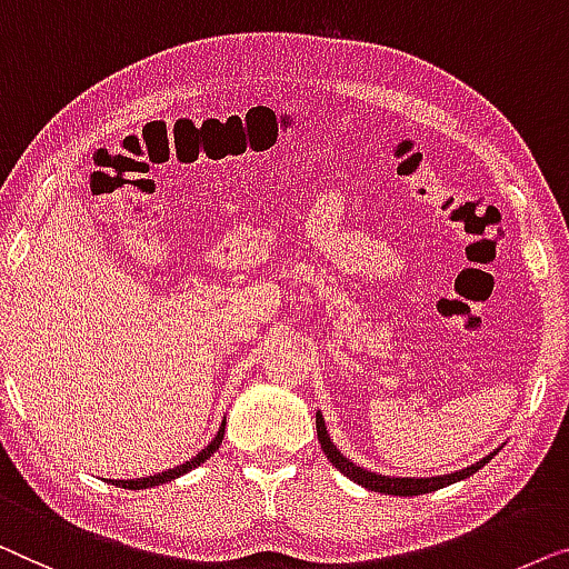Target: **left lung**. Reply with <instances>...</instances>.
I'll use <instances>...</instances> for the list:
<instances>
[{
  "label": "left lung",
  "instance_id": "8db88e82",
  "mask_svg": "<svg viewBox=\"0 0 569 569\" xmlns=\"http://www.w3.org/2000/svg\"><path fill=\"white\" fill-rule=\"evenodd\" d=\"M317 436H319V446H322V451L327 459L332 461V467L342 471V475L353 479V482H358L361 487H366V490H373V492H383V495H402V498H412V495H426V492H436L441 490V487L446 485H453L459 482V479H467L475 475L477 469H482L487 461L492 459L495 453L492 451L490 456H485L482 461L471 463V467L461 469V471H453V475H443V477H428V479H410V477H381L376 475V471H368L363 467H358V463H353L350 459H346L338 451V446H335L330 441V436H327V428H325V418L322 415L317 412Z\"/></svg>",
  "mask_w": 569,
  "mask_h": 569
}]
</instances>
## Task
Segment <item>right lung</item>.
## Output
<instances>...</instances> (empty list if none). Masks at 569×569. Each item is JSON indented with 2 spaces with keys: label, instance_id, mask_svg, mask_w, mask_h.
I'll use <instances>...</instances> for the list:
<instances>
[{
  "label": "right lung",
  "instance_id": "1",
  "mask_svg": "<svg viewBox=\"0 0 569 569\" xmlns=\"http://www.w3.org/2000/svg\"><path fill=\"white\" fill-rule=\"evenodd\" d=\"M223 426H227V422H221L219 433H216L213 441L208 443L201 453L193 456V459L186 461V463H180V467H174V469H167V471H162V475H154V477H143V479H116L113 485L123 487V490H147V487H154V485L172 482V479H178V477H182V475H188V471H193L196 467H201V463H203L206 459H211V453L216 451V448L221 446V441H223Z\"/></svg>",
  "mask_w": 569,
  "mask_h": 569
}]
</instances>
